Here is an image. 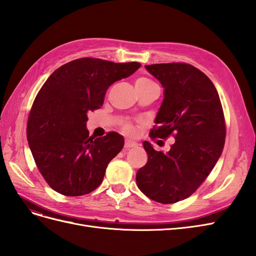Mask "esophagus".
I'll use <instances>...</instances> for the list:
<instances>
[{"mask_svg":"<svg viewBox=\"0 0 256 256\" xmlns=\"http://www.w3.org/2000/svg\"><path fill=\"white\" fill-rule=\"evenodd\" d=\"M134 146H136V142H134V141L127 140L125 142V150H129V148H131V147H134Z\"/></svg>","mask_w":256,"mask_h":256,"instance_id":"esophagus-1","label":"esophagus"}]
</instances>
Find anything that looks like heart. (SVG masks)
I'll use <instances>...</instances> for the list:
<instances>
[{"instance_id":"1","label":"heart","mask_w":256,"mask_h":256,"mask_svg":"<svg viewBox=\"0 0 256 256\" xmlns=\"http://www.w3.org/2000/svg\"><path fill=\"white\" fill-rule=\"evenodd\" d=\"M150 83H154L152 81H150V79H147V78H144V76H141V78H138V79H136V85H144V84H150ZM125 130L127 131V132H132V127L131 126H125Z\"/></svg>"}]
</instances>
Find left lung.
Listing matches in <instances>:
<instances>
[{"instance_id": "obj_1", "label": "left lung", "mask_w": 256, "mask_h": 256, "mask_svg": "<svg viewBox=\"0 0 256 256\" xmlns=\"http://www.w3.org/2000/svg\"><path fill=\"white\" fill-rule=\"evenodd\" d=\"M162 85L164 100L150 134L175 143L166 152L144 141L147 164L136 173L144 194L162 204L187 198L212 172L226 142V122L214 85L198 68L184 63L146 65Z\"/></svg>"}]
</instances>
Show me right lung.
I'll use <instances>...</instances> for the list:
<instances>
[{
    "mask_svg": "<svg viewBox=\"0 0 256 256\" xmlns=\"http://www.w3.org/2000/svg\"><path fill=\"white\" fill-rule=\"evenodd\" d=\"M140 67L136 62L85 58L60 66L44 82L30 109L26 136L36 166L53 190L79 196L102 184L125 140L116 132L90 136L88 113L102 106L110 85Z\"/></svg>",
    "mask_w": 256,
    "mask_h": 256,
    "instance_id": "right-lung-1",
    "label": "right lung"
}]
</instances>
